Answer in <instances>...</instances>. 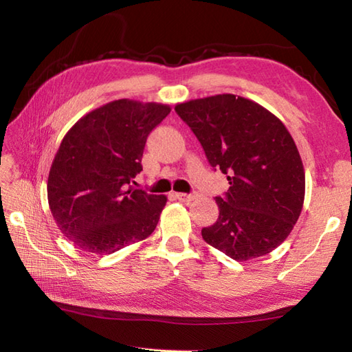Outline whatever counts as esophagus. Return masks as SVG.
<instances>
[{"mask_svg":"<svg viewBox=\"0 0 352 352\" xmlns=\"http://www.w3.org/2000/svg\"><path fill=\"white\" fill-rule=\"evenodd\" d=\"M175 198L178 201H183V203H190L197 198V195H188V193H175Z\"/></svg>","mask_w":352,"mask_h":352,"instance_id":"1","label":"esophagus"}]
</instances>
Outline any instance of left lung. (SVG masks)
I'll return each mask as SVG.
<instances>
[{
  "label": "left lung",
  "instance_id": "obj_1",
  "mask_svg": "<svg viewBox=\"0 0 352 352\" xmlns=\"http://www.w3.org/2000/svg\"><path fill=\"white\" fill-rule=\"evenodd\" d=\"M175 111L230 183L226 197H216L219 218L201 231L204 241L237 261L274 251L294 230L305 195L302 160L286 125L233 94L180 102Z\"/></svg>",
  "mask_w": 352,
  "mask_h": 352
}]
</instances>
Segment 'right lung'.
I'll use <instances>...</instances> for the list:
<instances>
[{
  "instance_id": "right-lung-1",
  "label": "right lung",
  "mask_w": 352,
  "mask_h": 352,
  "mask_svg": "<svg viewBox=\"0 0 352 352\" xmlns=\"http://www.w3.org/2000/svg\"><path fill=\"white\" fill-rule=\"evenodd\" d=\"M160 102L116 100L89 111L65 134L48 175L58 230L91 254L144 241L166 206L164 195L134 189L148 134L169 115Z\"/></svg>"
}]
</instances>
